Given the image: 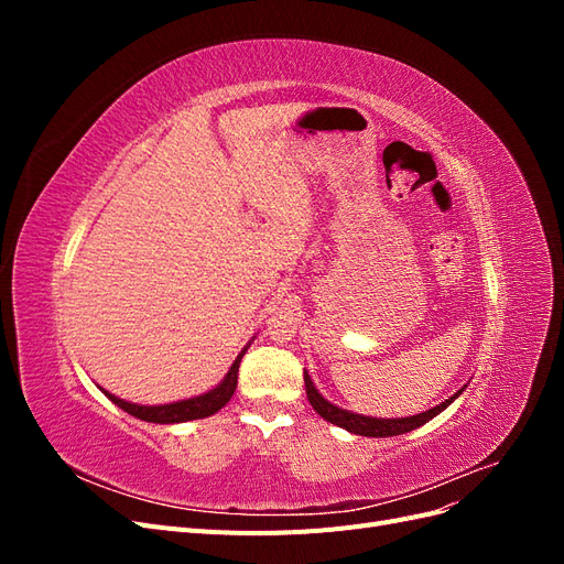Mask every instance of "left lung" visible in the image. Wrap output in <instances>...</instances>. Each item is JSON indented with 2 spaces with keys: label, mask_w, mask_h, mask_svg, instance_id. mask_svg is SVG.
Wrapping results in <instances>:
<instances>
[{
  "label": "left lung",
  "mask_w": 564,
  "mask_h": 564,
  "mask_svg": "<svg viewBox=\"0 0 564 564\" xmlns=\"http://www.w3.org/2000/svg\"><path fill=\"white\" fill-rule=\"evenodd\" d=\"M303 381H305V395H308L311 404L315 412L338 429H346L348 433L355 435H365V437H392V435H402L419 429V425L429 423L431 419H435L440 412H445V409L460 395V392L466 390V386L456 390L449 400H445L442 404H435L433 409H425V412L416 414V416H404V419H377V416H362V414H355L348 412V409H340L336 404H332L329 400H324L319 395V390L315 388L311 373L303 371Z\"/></svg>",
  "instance_id": "left-lung-1"
}]
</instances>
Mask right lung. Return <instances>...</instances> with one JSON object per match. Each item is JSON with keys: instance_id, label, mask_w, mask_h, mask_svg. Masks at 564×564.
Here are the masks:
<instances>
[{"instance_id": "right-lung-1", "label": "right lung", "mask_w": 564, "mask_h": 564, "mask_svg": "<svg viewBox=\"0 0 564 564\" xmlns=\"http://www.w3.org/2000/svg\"><path fill=\"white\" fill-rule=\"evenodd\" d=\"M251 344V340H249ZM249 344L242 348V352L235 357V362L230 365L228 373L224 377L216 388L202 392L197 398H187V400H178V402H169V404H135V402H127L122 398H115L112 392L104 390L108 400H112L119 409H124L127 414L148 421V423H185V421H195V419H207L212 414H216L218 409H224L230 398L235 395L237 388V371H240V362L249 348Z\"/></svg>"}]
</instances>
